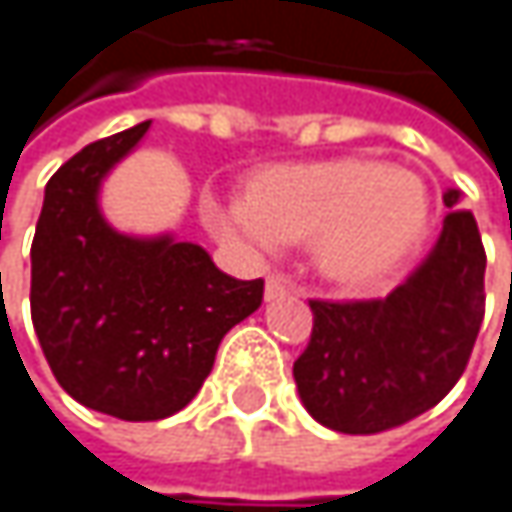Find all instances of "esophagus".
Instances as JSON below:
<instances>
[{
    "label": "esophagus",
    "mask_w": 512,
    "mask_h": 512,
    "mask_svg": "<svg viewBox=\"0 0 512 512\" xmlns=\"http://www.w3.org/2000/svg\"><path fill=\"white\" fill-rule=\"evenodd\" d=\"M290 293V284L284 281V278H278V275H272L269 281H266V287H263V299L266 302H275V299H281V296H287Z\"/></svg>",
    "instance_id": "34e87169"
}]
</instances>
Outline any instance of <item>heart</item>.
<instances>
[{"label": "heart", "instance_id": "1", "mask_svg": "<svg viewBox=\"0 0 512 512\" xmlns=\"http://www.w3.org/2000/svg\"><path fill=\"white\" fill-rule=\"evenodd\" d=\"M207 228L252 257L281 243H311V260L332 287H382L424 243L433 216L427 180L367 156L275 162L257 168L246 198H204Z\"/></svg>", "mask_w": 512, "mask_h": 512}]
</instances>
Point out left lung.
Instances as JSON below:
<instances>
[{
  "instance_id": "8db88e82",
  "label": "left lung",
  "mask_w": 512,
  "mask_h": 512,
  "mask_svg": "<svg viewBox=\"0 0 512 512\" xmlns=\"http://www.w3.org/2000/svg\"><path fill=\"white\" fill-rule=\"evenodd\" d=\"M460 192H448L454 207ZM486 255L468 210H451L430 255L385 299L311 302L293 364L302 406L335 433L367 436L433 409L462 376L483 323Z\"/></svg>"
}]
</instances>
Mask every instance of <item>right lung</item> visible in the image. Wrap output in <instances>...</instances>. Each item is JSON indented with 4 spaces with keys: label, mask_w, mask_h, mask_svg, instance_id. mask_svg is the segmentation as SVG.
<instances>
[{
    "label": "right lung",
    "mask_w": 512,
    "mask_h": 512,
    "mask_svg": "<svg viewBox=\"0 0 512 512\" xmlns=\"http://www.w3.org/2000/svg\"><path fill=\"white\" fill-rule=\"evenodd\" d=\"M148 130L70 156L44 189L32 243V323L52 373L76 403L121 421L180 412L222 338L263 302L260 278H231L198 243L124 234L106 219L103 183Z\"/></svg>",
    "instance_id": "add662e5"
}]
</instances>
